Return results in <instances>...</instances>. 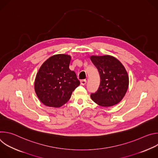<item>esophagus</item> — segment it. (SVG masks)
Instances as JSON below:
<instances>
[{"instance_id":"esophagus-1","label":"esophagus","mask_w":158,"mask_h":158,"mask_svg":"<svg viewBox=\"0 0 158 158\" xmlns=\"http://www.w3.org/2000/svg\"><path fill=\"white\" fill-rule=\"evenodd\" d=\"M86 83H87V81L85 80V79H83V80H81V84L82 85H85Z\"/></svg>"}]
</instances>
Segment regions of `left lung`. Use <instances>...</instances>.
<instances>
[{
    "label": "left lung",
    "mask_w": 158,
    "mask_h": 158,
    "mask_svg": "<svg viewBox=\"0 0 158 158\" xmlns=\"http://www.w3.org/2000/svg\"><path fill=\"white\" fill-rule=\"evenodd\" d=\"M90 59L96 66L101 77L98 90L91 94L92 100L102 107L118 104L129 87V76L124 66L118 59L110 55H93Z\"/></svg>",
    "instance_id": "left-lung-1"
}]
</instances>
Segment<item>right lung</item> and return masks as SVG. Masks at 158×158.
<instances>
[{
  "label": "right lung",
  "instance_id": "right-lung-1",
  "mask_svg": "<svg viewBox=\"0 0 158 158\" xmlns=\"http://www.w3.org/2000/svg\"><path fill=\"white\" fill-rule=\"evenodd\" d=\"M70 55L56 54L45 61L34 81V90L40 101L48 107H60L69 100L80 84L74 71L69 69Z\"/></svg>",
  "mask_w": 158,
  "mask_h": 158
}]
</instances>
